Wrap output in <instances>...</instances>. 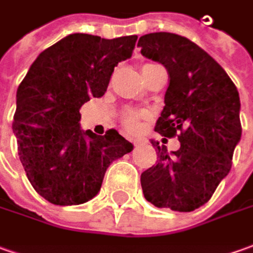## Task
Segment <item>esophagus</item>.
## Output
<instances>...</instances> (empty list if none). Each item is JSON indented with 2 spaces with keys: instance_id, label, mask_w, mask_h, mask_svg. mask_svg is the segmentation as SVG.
Masks as SVG:
<instances>
[{
  "instance_id": "obj_1",
  "label": "esophagus",
  "mask_w": 253,
  "mask_h": 253,
  "mask_svg": "<svg viewBox=\"0 0 253 253\" xmlns=\"http://www.w3.org/2000/svg\"><path fill=\"white\" fill-rule=\"evenodd\" d=\"M133 143H134V145H137V144L141 143V140H140V138H135V140H134V141H133Z\"/></svg>"
}]
</instances>
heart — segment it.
Masks as SVG:
<instances>
[{"mask_svg":"<svg viewBox=\"0 0 253 253\" xmlns=\"http://www.w3.org/2000/svg\"><path fill=\"white\" fill-rule=\"evenodd\" d=\"M147 116H148V113L145 110L130 109L125 112L122 122H123V126L126 127L127 130L135 131V130H138V127L141 125V120H144Z\"/></svg>","mask_w":253,"mask_h":253,"instance_id":"1","label":"heart"}]
</instances>
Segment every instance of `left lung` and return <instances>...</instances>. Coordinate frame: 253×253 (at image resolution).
Instances as JSON below:
<instances>
[{"label": "left lung", "instance_id": "1", "mask_svg": "<svg viewBox=\"0 0 253 253\" xmlns=\"http://www.w3.org/2000/svg\"><path fill=\"white\" fill-rule=\"evenodd\" d=\"M137 46L169 75L155 131L180 141L170 155L151 141L160 160L141 173L144 197L160 209L193 211L210 200L231 169L242 133L240 95L213 57L183 36L148 33Z\"/></svg>", "mask_w": 253, "mask_h": 253}]
</instances>
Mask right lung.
I'll return each instance as SVG.
<instances>
[{
	"mask_svg": "<svg viewBox=\"0 0 253 253\" xmlns=\"http://www.w3.org/2000/svg\"><path fill=\"white\" fill-rule=\"evenodd\" d=\"M137 36L100 39L73 33L42 51L16 91L12 130L33 189L57 206L83 205L98 195L105 172L133 144L110 128L105 135L80 126V109L100 98Z\"/></svg>",
	"mask_w": 253,
	"mask_h": 253,
	"instance_id": "1",
	"label": "right lung"
}]
</instances>
